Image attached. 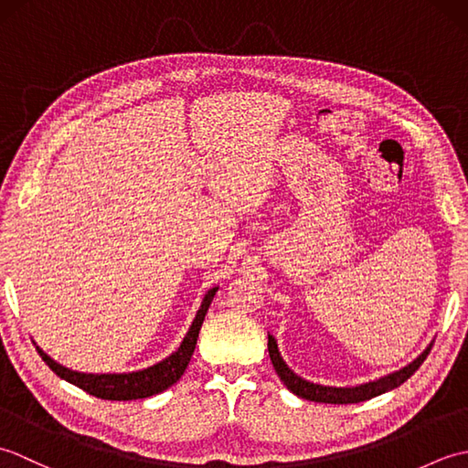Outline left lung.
<instances>
[{"mask_svg": "<svg viewBox=\"0 0 468 468\" xmlns=\"http://www.w3.org/2000/svg\"><path fill=\"white\" fill-rule=\"evenodd\" d=\"M267 337H270V340H267V350H270L271 364L275 367L277 376H280L282 382L287 386V390H292L295 396H300V399H303V400L325 402V404H356V402L370 400V399H374V396H380L388 390H394V388L404 384L416 370H419L420 364L426 360V356H429L431 347H432V344H431L419 357H416L414 362L404 366L399 372H392L384 378H378V380H374V382H366L360 386L334 388V386H322V384L307 382L302 376H297L292 367L283 362L280 350H277L275 337L271 334Z\"/></svg>", "mask_w": 468, "mask_h": 468, "instance_id": "obj_1", "label": "left lung"}]
</instances>
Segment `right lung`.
Masks as SVG:
<instances>
[{"mask_svg":"<svg viewBox=\"0 0 468 468\" xmlns=\"http://www.w3.org/2000/svg\"><path fill=\"white\" fill-rule=\"evenodd\" d=\"M217 290L218 287H213V290H208L205 293L203 303L198 307L195 320L191 327H188L186 335L183 337L181 346H178V350L173 352L168 357H165L163 362L144 367V370L126 372V374H84V372L69 370V367L54 362L52 357L44 354L42 347L36 346V350L39 356H42V360L49 366V370L58 374L62 380L82 388V390L88 394L96 396V399H102V400L148 399V396L161 394L168 386H173L186 370V366L191 362V356L195 352L198 332H201L207 310L208 305H211Z\"/></svg>","mask_w":468,"mask_h":468,"instance_id":"obj_1","label":"right lung"}]
</instances>
